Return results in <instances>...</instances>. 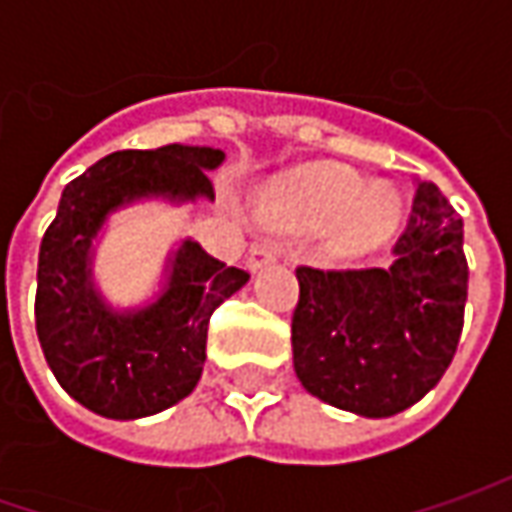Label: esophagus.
Instances as JSON below:
<instances>
[{"label": "esophagus", "instance_id": "34e87169", "mask_svg": "<svg viewBox=\"0 0 512 512\" xmlns=\"http://www.w3.org/2000/svg\"><path fill=\"white\" fill-rule=\"evenodd\" d=\"M273 262H276V250L270 245H256L247 253V270H250V273L262 270L265 265H273Z\"/></svg>", "mask_w": 512, "mask_h": 512}]
</instances>
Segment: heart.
<instances>
[{
	"label": "heart",
	"mask_w": 512,
	"mask_h": 512,
	"mask_svg": "<svg viewBox=\"0 0 512 512\" xmlns=\"http://www.w3.org/2000/svg\"><path fill=\"white\" fill-rule=\"evenodd\" d=\"M285 225L322 230L325 253L336 262H353L390 242L402 219V202L387 185H362V176L347 168H310L276 207Z\"/></svg>",
	"instance_id": "1"
}]
</instances>
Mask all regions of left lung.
<instances>
[{
    "label": "left lung",
    "mask_w": 512,
    "mask_h": 512,
    "mask_svg": "<svg viewBox=\"0 0 512 512\" xmlns=\"http://www.w3.org/2000/svg\"><path fill=\"white\" fill-rule=\"evenodd\" d=\"M393 265L299 267L293 367L310 396L364 419L424 399L450 367L464 325V225L433 182H419Z\"/></svg>",
    "instance_id": "obj_1"
}]
</instances>
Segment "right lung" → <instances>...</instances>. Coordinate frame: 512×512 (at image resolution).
Returning <instances> with one entry per match:
<instances>
[{
	"label": "right lung",
	"mask_w": 512,
	"mask_h": 512,
	"mask_svg": "<svg viewBox=\"0 0 512 512\" xmlns=\"http://www.w3.org/2000/svg\"><path fill=\"white\" fill-rule=\"evenodd\" d=\"M222 162V150L199 145L119 150L62 190L39 247L36 333L56 382L105 419H145L190 396L202 379L213 310L250 279L187 236L168 256L153 299L110 305L93 273L105 225L116 210L148 199L213 202L210 170Z\"/></svg>",
	"instance_id": "add662e5"
}]
</instances>
